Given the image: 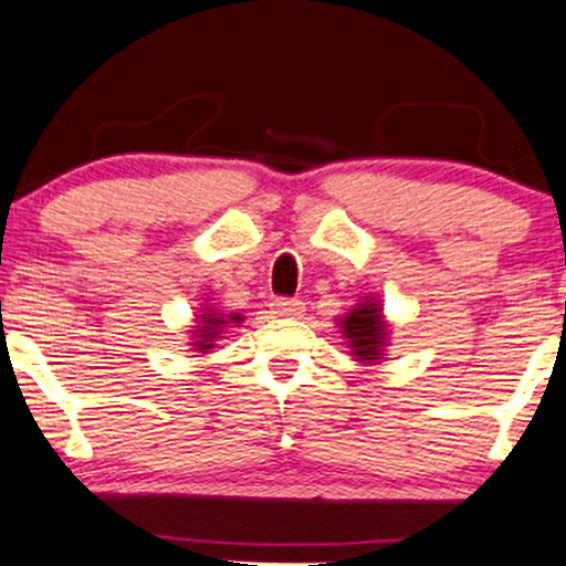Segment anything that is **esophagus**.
Returning a JSON list of instances; mask_svg holds the SVG:
<instances>
[{"label":"esophagus","instance_id":"obj_1","mask_svg":"<svg viewBox=\"0 0 566 566\" xmlns=\"http://www.w3.org/2000/svg\"><path fill=\"white\" fill-rule=\"evenodd\" d=\"M271 307H274L276 316L300 318V316H303V311H305V303H303V300H295V297H276L274 303H271Z\"/></svg>","mask_w":566,"mask_h":566}]
</instances>
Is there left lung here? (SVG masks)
<instances>
[{
    "label": "left lung",
    "instance_id": "obj_1",
    "mask_svg": "<svg viewBox=\"0 0 566 566\" xmlns=\"http://www.w3.org/2000/svg\"><path fill=\"white\" fill-rule=\"evenodd\" d=\"M342 332L349 339V347L355 349V357H360L363 363H376L381 355L386 326L381 321V307L376 303L357 305L353 313H347V318L342 321Z\"/></svg>",
    "mask_w": 566,
    "mask_h": 566
}]
</instances>
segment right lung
Listing matches in <instances>:
<instances>
[{
	"mask_svg": "<svg viewBox=\"0 0 566 566\" xmlns=\"http://www.w3.org/2000/svg\"><path fill=\"white\" fill-rule=\"evenodd\" d=\"M200 318H203V321H200V326L196 328V339L198 342H190L192 349H211L213 347L211 342L217 339V334L221 332V326L232 324V321H240V316H234V318L227 321L224 316H221V313H213V311L203 313V316H200Z\"/></svg>",
	"mask_w": 566,
	"mask_h": 566,
	"instance_id": "1",
	"label": "right lung"
}]
</instances>
